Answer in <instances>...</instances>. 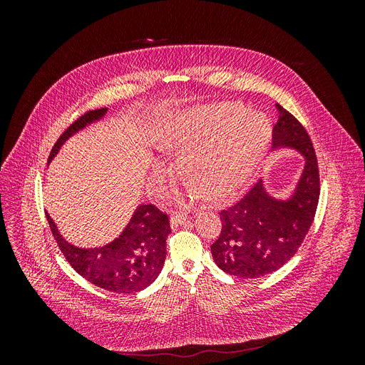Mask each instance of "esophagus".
Segmentation results:
<instances>
[{"label": "esophagus", "mask_w": 365, "mask_h": 365, "mask_svg": "<svg viewBox=\"0 0 365 365\" xmlns=\"http://www.w3.org/2000/svg\"><path fill=\"white\" fill-rule=\"evenodd\" d=\"M187 220H189V216H187V215H175L173 217H170V227L172 228L180 227V225L185 224Z\"/></svg>", "instance_id": "1"}]
</instances>
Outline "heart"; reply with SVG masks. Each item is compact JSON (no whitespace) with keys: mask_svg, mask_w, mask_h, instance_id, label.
Returning <instances> with one entry per match:
<instances>
[{"mask_svg":"<svg viewBox=\"0 0 365 365\" xmlns=\"http://www.w3.org/2000/svg\"><path fill=\"white\" fill-rule=\"evenodd\" d=\"M271 140V123L239 103H217L176 113L164 121L158 146L181 153V170L210 202L224 201L257 169ZM153 172L169 178L170 169L157 161Z\"/></svg>","mask_w":365,"mask_h":365,"instance_id":"heart-1","label":"heart"}]
</instances>
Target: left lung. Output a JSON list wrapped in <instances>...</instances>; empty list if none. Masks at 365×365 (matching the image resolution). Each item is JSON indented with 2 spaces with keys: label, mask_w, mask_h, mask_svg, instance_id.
Instances as JSON below:
<instances>
[{
  "label": "left lung",
  "mask_w": 365,
  "mask_h": 365,
  "mask_svg": "<svg viewBox=\"0 0 365 365\" xmlns=\"http://www.w3.org/2000/svg\"><path fill=\"white\" fill-rule=\"evenodd\" d=\"M272 152L294 150L304 158L300 176L284 196L268 192L263 180L242 200L219 213L222 230L212 245L217 267L240 279H257L280 269L303 244L319 197L318 163L306 129L279 103Z\"/></svg>",
  "instance_id": "obj_1"
}]
</instances>
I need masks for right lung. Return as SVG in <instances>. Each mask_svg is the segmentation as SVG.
Returning a JSON list of instances; mask_svg holds the SVG:
<instances>
[{
    "instance_id": "obj_1",
    "label": "right lung",
    "mask_w": 365,
    "mask_h": 365,
    "mask_svg": "<svg viewBox=\"0 0 365 365\" xmlns=\"http://www.w3.org/2000/svg\"><path fill=\"white\" fill-rule=\"evenodd\" d=\"M108 108L86 113L63 132L51 149L48 164L58 155L63 143L77 132L105 118ZM51 233L77 274L98 288L134 294L146 289L160 275L165 260V239L170 233L169 217L153 205H140L132 213L123 231L109 244L94 248L73 245L58 230V225L46 213Z\"/></svg>"
}]
</instances>
